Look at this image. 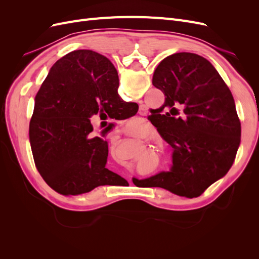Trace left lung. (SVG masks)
I'll list each match as a JSON object with an SVG mask.
<instances>
[{"instance_id":"8db88e82","label":"left lung","mask_w":259,"mask_h":259,"mask_svg":"<svg viewBox=\"0 0 259 259\" xmlns=\"http://www.w3.org/2000/svg\"><path fill=\"white\" fill-rule=\"evenodd\" d=\"M152 84L165 101L151 111L150 121L174 149L173 165L139 180L180 197L197 198L224 177L236 159L241 124L232 94L204 57L176 53L156 67Z\"/></svg>"}]
</instances>
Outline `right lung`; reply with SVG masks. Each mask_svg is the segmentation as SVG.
<instances>
[{"label": "right lung", "mask_w": 259, "mask_h": 259, "mask_svg": "<svg viewBox=\"0 0 259 259\" xmlns=\"http://www.w3.org/2000/svg\"><path fill=\"white\" fill-rule=\"evenodd\" d=\"M119 76L104 55L77 50L55 62L35 96L29 138L38 173L55 191L76 195L126 180L106 168L108 143L92 137L91 117L136 114L117 94Z\"/></svg>", "instance_id": "obj_1"}]
</instances>
